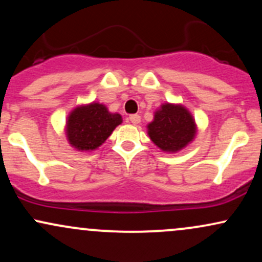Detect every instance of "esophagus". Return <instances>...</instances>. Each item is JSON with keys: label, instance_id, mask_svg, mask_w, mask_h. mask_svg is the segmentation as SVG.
Masks as SVG:
<instances>
[{"label": "esophagus", "instance_id": "1", "mask_svg": "<svg viewBox=\"0 0 262 262\" xmlns=\"http://www.w3.org/2000/svg\"><path fill=\"white\" fill-rule=\"evenodd\" d=\"M129 122L132 123V124H134V125H137V124H139L140 123V116L139 114H132V116H129Z\"/></svg>", "mask_w": 262, "mask_h": 262}]
</instances>
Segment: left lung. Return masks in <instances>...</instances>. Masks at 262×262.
I'll list each match as a JSON object with an SVG mask.
<instances>
[{"instance_id": "1", "label": "left lung", "mask_w": 262, "mask_h": 262, "mask_svg": "<svg viewBox=\"0 0 262 262\" xmlns=\"http://www.w3.org/2000/svg\"><path fill=\"white\" fill-rule=\"evenodd\" d=\"M146 133L161 151L176 154L194 140L197 123L187 107L165 102L155 110L154 119L146 125Z\"/></svg>"}]
</instances>
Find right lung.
<instances>
[{
    "label": "right lung",
    "instance_id": "1",
    "mask_svg": "<svg viewBox=\"0 0 262 262\" xmlns=\"http://www.w3.org/2000/svg\"><path fill=\"white\" fill-rule=\"evenodd\" d=\"M122 122L121 114L110 112L107 106L100 102L79 104L66 118V140L77 151H93L100 148Z\"/></svg>",
    "mask_w": 262,
    "mask_h": 262
}]
</instances>
